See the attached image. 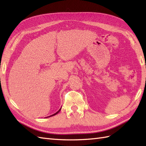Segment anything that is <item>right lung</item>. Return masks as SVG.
I'll list each match as a JSON object with an SVG mask.
<instances>
[{"label": "right lung", "mask_w": 146, "mask_h": 146, "mask_svg": "<svg viewBox=\"0 0 146 146\" xmlns=\"http://www.w3.org/2000/svg\"><path fill=\"white\" fill-rule=\"evenodd\" d=\"M61 108H60V110H59L58 111H57V112H56L55 113H54V114H52V115H50V116H48V117H52V116H53V115H56L58 113H59V112H60V111L61 110ZM47 117H46V118H47Z\"/></svg>", "instance_id": "right-lung-1"}]
</instances>
